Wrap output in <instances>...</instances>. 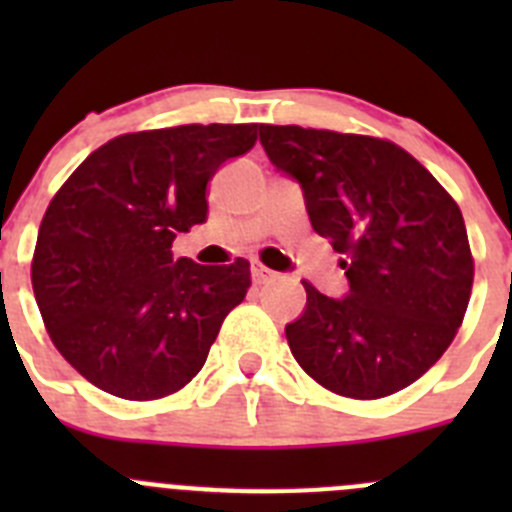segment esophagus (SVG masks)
<instances>
[{
	"label": "esophagus",
	"instance_id": "34e87169",
	"mask_svg": "<svg viewBox=\"0 0 512 512\" xmlns=\"http://www.w3.org/2000/svg\"><path fill=\"white\" fill-rule=\"evenodd\" d=\"M251 277H253V282H256V284H266V282H271V279L277 277V274H274L271 269H266L264 264H259V261H253Z\"/></svg>",
	"mask_w": 512,
	"mask_h": 512
}]
</instances>
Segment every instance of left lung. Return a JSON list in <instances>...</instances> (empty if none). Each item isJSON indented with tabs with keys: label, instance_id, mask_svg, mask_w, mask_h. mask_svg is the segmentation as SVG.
Here are the masks:
<instances>
[{
	"label": "left lung",
	"instance_id": "obj_1",
	"mask_svg": "<svg viewBox=\"0 0 512 512\" xmlns=\"http://www.w3.org/2000/svg\"><path fill=\"white\" fill-rule=\"evenodd\" d=\"M271 164L305 192L312 230L343 253L348 295L302 282L284 328L297 364L354 400L395 395L451 346L474 282L459 205L405 148L374 135L259 125Z\"/></svg>",
	"mask_w": 512,
	"mask_h": 512
}]
</instances>
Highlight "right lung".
Segmentation results:
<instances>
[{
	"label": "right lung",
	"instance_id": "obj_1",
	"mask_svg": "<svg viewBox=\"0 0 512 512\" xmlns=\"http://www.w3.org/2000/svg\"><path fill=\"white\" fill-rule=\"evenodd\" d=\"M256 143V125H176L107 140L51 200L30 279L45 330L84 379L122 397L174 395L205 366L251 287V264L174 261L207 220V184Z\"/></svg>",
	"mask_w": 512,
	"mask_h": 512
}]
</instances>
